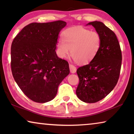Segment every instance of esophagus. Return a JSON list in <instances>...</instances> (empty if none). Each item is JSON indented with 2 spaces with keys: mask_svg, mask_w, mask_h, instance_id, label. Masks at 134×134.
Here are the masks:
<instances>
[{
  "mask_svg": "<svg viewBox=\"0 0 134 134\" xmlns=\"http://www.w3.org/2000/svg\"><path fill=\"white\" fill-rule=\"evenodd\" d=\"M69 69H70V72L71 73H72V74H74V73L76 72L77 70L76 67L74 66L73 65H71V64L69 65Z\"/></svg>",
  "mask_w": 134,
  "mask_h": 134,
  "instance_id": "obj_1",
  "label": "esophagus"
}]
</instances>
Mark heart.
<instances>
[{"label":"heart","instance_id":"heart-1","mask_svg":"<svg viewBox=\"0 0 134 134\" xmlns=\"http://www.w3.org/2000/svg\"><path fill=\"white\" fill-rule=\"evenodd\" d=\"M101 46V36L82 27L70 28L63 33V39L57 43V51L60 58H66L69 54L79 65L90 63L96 56Z\"/></svg>","mask_w":134,"mask_h":134}]
</instances>
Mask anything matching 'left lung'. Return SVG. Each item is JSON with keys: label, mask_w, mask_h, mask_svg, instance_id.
Masks as SVG:
<instances>
[{"label": "left lung", "mask_w": 134, "mask_h": 134, "mask_svg": "<svg viewBox=\"0 0 134 134\" xmlns=\"http://www.w3.org/2000/svg\"><path fill=\"white\" fill-rule=\"evenodd\" d=\"M101 36V46L89 64L77 69L79 83L76 94L82 101L94 103L107 96L118 82L121 66V51L116 35L104 23L91 22Z\"/></svg>", "instance_id": "left-lung-1"}]
</instances>
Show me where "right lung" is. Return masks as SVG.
<instances>
[{"label": "right lung", "instance_id": "1", "mask_svg": "<svg viewBox=\"0 0 134 134\" xmlns=\"http://www.w3.org/2000/svg\"><path fill=\"white\" fill-rule=\"evenodd\" d=\"M63 21L31 23L12 42L11 68L20 89L33 101L44 103L55 97L58 87L69 74L67 61L58 57V34Z\"/></svg>", "mask_w": 134, "mask_h": 134}]
</instances>
